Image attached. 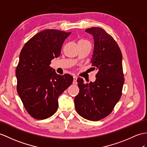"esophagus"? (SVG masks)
Returning <instances> with one entry per match:
<instances>
[{
	"instance_id": "34e87169",
	"label": "esophagus",
	"mask_w": 147,
	"mask_h": 147,
	"mask_svg": "<svg viewBox=\"0 0 147 147\" xmlns=\"http://www.w3.org/2000/svg\"><path fill=\"white\" fill-rule=\"evenodd\" d=\"M77 76H74V81H73V84L74 85H76L77 84Z\"/></svg>"
}]
</instances>
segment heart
I'll list each match as a JSON object with an SVG mask.
<instances>
[{"label":"heart","instance_id":"1","mask_svg":"<svg viewBox=\"0 0 147 147\" xmlns=\"http://www.w3.org/2000/svg\"><path fill=\"white\" fill-rule=\"evenodd\" d=\"M82 40H84V41H85V40H83V39H82V40H79V41H82Z\"/></svg>","mask_w":147,"mask_h":147}]
</instances>
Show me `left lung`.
I'll return each mask as SVG.
<instances>
[{
  "label": "left lung",
  "instance_id": "1",
  "mask_svg": "<svg viewBox=\"0 0 147 147\" xmlns=\"http://www.w3.org/2000/svg\"><path fill=\"white\" fill-rule=\"evenodd\" d=\"M85 31L93 35L94 49L91 63L98 70L94 82L77 79L80 89L74 98L77 113L85 119L98 121L112 112L121 96L124 76L122 54L116 41L100 27Z\"/></svg>",
  "mask_w": 147,
  "mask_h": 147
}]
</instances>
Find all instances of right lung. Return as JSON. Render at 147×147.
<instances>
[{
  "label": "right lung",
  "mask_w": 147,
  "mask_h": 147,
  "mask_svg": "<svg viewBox=\"0 0 147 147\" xmlns=\"http://www.w3.org/2000/svg\"><path fill=\"white\" fill-rule=\"evenodd\" d=\"M71 32L47 29L38 32L24 45L16 74L17 91L25 109L35 119L52 116L58 109V97L71 84L70 74H56L50 66L60 56L63 42Z\"/></svg>",
  "instance_id": "right-lung-1"
}]
</instances>
